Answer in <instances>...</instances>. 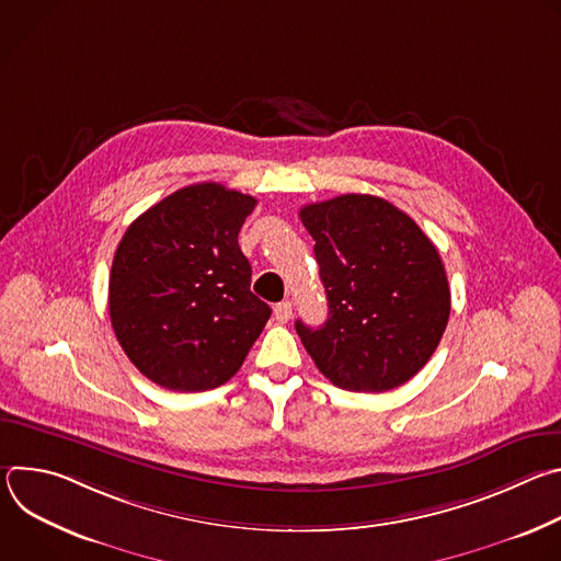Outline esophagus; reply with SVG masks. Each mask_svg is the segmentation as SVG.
<instances>
[{
    "label": "esophagus",
    "instance_id": "obj_1",
    "mask_svg": "<svg viewBox=\"0 0 561 561\" xmlns=\"http://www.w3.org/2000/svg\"><path fill=\"white\" fill-rule=\"evenodd\" d=\"M273 312H275L277 322L284 324V322H288V319L293 317V304H290V301H279V304H275Z\"/></svg>",
    "mask_w": 561,
    "mask_h": 561
}]
</instances>
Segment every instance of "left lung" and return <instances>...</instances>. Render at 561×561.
Here are the masks:
<instances>
[{"label": "left lung", "mask_w": 561, "mask_h": 561, "mask_svg": "<svg viewBox=\"0 0 561 561\" xmlns=\"http://www.w3.org/2000/svg\"><path fill=\"white\" fill-rule=\"evenodd\" d=\"M299 219L314 239L329 319L295 322L314 366L335 386L386 392L415 377L450 314V288L435 244L397 206L375 195L308 204Z\"/></svg>", "instance_id": "8db88e82"}]
</instances>
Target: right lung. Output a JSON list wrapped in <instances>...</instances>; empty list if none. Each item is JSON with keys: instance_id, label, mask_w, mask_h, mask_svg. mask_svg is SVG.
Wrapping results in <instances>:
<instances>
[{"instance_id": "1", "label": "right lung", "mask_w": 561, "mask_h": 561, "mask_svg": "<svg viewBox=\"0 0 561 561\" xmlns=\"http://www.w3.org/2000/svg\"><path fill=\"white\" fill-rule=\"evenodd\" d=\"M255 204L202 182L126 228L108 282L111 324L157 386L197 392L226 383L264 331L271 306L251 293V264L237 244Z\"/></svg>"}]
</instances>
